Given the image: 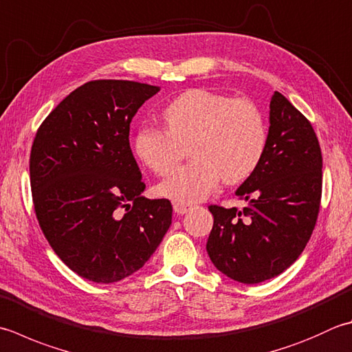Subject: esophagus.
Wrapping results in <instances>:
<instances>
[{"label":"esophagus","mask_w":352,"mask_h":352,"mask_svg":"<svg viewBox=\"0 0 352 352\" xmlns=\"http://www.w3.org/2000/svg\"><path fill=\"white\" fill-rule=\"evenodd\" d=\"M190 209L189 204H184V203H174V212L177 215H184L186 212Z\"/></svg>","instance_id":"obj_1"}]
</instances>
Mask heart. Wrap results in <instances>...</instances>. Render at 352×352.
Wrapping results in <instances>:
<instances>
[{
	"label": "heart",
	"instance_id": "obj_1",
	"mask_svg": "<svg viewBox=\"0 0 352 352\" xmlns=\"http://www.w3.org/2000/svg\"><path fill=\"white\" fill-rule=\"evenodd\" d=\"M162 117L166 129L140 126L134 148L149 169L164 175L178 162V144L189 142L192 160L158 184V194L177 203L201 201L221 178L229 184L244 180L264 155V116L249 99L192 88L172 100Z\"/></svg>",
	"mask_w": 352,
	"mask_h": 352
}]
</instances>
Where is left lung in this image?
<instances>
[{
    "instance_id": "1",
    "label": "left lung",
    "mask_w": 352,
    "mask_h": 352,
    "mask_svg": "<svg viewBox=\"0 0 352 352\" xmlns=\"http://www.w3.org/2000/svg\"><path fill=\"white\" fill-rule=\"evenodd\" d=\"M268 123L264 155L235 192L247 208H209V258L227 278L243 284L278 276L299 258L320 206L322 153L311 123L278 91Z\"/></svg>"
}]
</instances>
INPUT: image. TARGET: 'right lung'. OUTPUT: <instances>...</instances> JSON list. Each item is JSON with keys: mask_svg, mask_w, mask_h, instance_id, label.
Instances as JSON below:
<instances>
[{"mask_svg": "<svg viewBox=\"0 0 352 352\" xmlns=\"http://www.w3.org/2000/svg\"><path fill=\"white\" fill-rule=\"evenodd\" d=\"M160 87L91 80L48 114L34 137V212L54 253L98 284L144 265L172 223L169 199H149L129 146V123Z\"/></svg>", "mask_w": 352, "mask_h": 352, "instance_id": "1", "label": "right lung"}]
</instances>
